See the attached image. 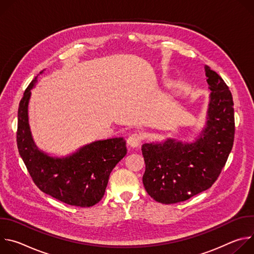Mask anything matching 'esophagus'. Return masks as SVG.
<instances>
[{
    "instance_id": "obj_1",
    "label": "esophagus",
    "mask_w": 254,
    "mask_h": 254,
    "mask_svg": "<svg viewBox=\"0 0 254 254\" xmlns=\"http://www.w3.org/2000/svg\"><path fill=\"white\" fill-rule=\"evenodd\" d=\"M141 141V136L138 133H132L127 137V144L131 148H136Z\"/></svg>"
}]
</instances>
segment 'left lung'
Masks as SVG:
<instances>
[{
    "label": "left lung",
    "mask_w": 254,
    "mask_h": 254,
    "mask_svg": "<svg viewBox=\"0 0 254 254\" xmlns=\"http://www.w3.org/2000/svg\"><path fill=\"white\" fill-rule=\"evenodd\" d=\"M211 90L206 125L193 142L168 137L141 146L146 164L142 183L157 202H183L209 189L220 175L233 147L234 108L224 80L205 65Z\"/></svg>",
    "instance_id": "obj_1"
}]
</instances>
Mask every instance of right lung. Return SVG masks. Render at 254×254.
Segmentation results:
<instances>
[{
  "instance_id": "right-lung-1",
  "label": "right lung",
  "mask_w": 254,
  "mask_h": 254,
  "mask_svg": "<svg viewBox=\"0 0 254 254\" xmlns=\"http://www.w3.org/2000/svg\"><path fill=\"white\" fill-rule=\"evenodd\" d=\"M36 82L37 77L29 84L19 104V154L33 182L42 192L68 205L93 206L103 197L112 171L127 155L126 140L124 137L95 140L61 158L39 150L32 137L28 118L31 89Z\"/></svg>"
}]
</instances>
